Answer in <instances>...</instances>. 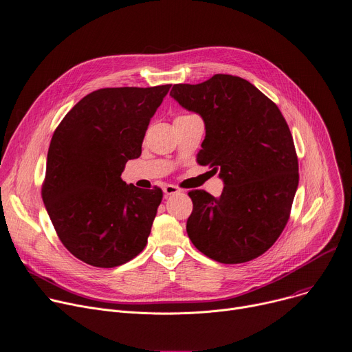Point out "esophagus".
<instances>
[{
	"instance_id": "34e87169",
	"label": "esophagus",
	"mask_w": 352,
	"mask_h": 352,
	"mask_svg": "<svg viewBox=\"0 0 352 352\" xmlns=\"http://www.w3.org/2000/svg\"><path fill=\"white\" fill-rule=\"evenodd\" d=\"M162 191H164V194H166V195H174V194L179 192V188H178V186H175V185L168 184V185L164 186Z\"/></svg>"
}]
</instances>
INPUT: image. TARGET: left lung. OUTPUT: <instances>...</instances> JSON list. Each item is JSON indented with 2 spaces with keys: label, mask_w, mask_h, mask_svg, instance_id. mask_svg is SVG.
Instances as JSON below:
<instances>
[{
  "label": "left lung",
  "mask_w": 352,
  "mask_h": 352,
  "mask_svg": "<svg viewBox=\"0 0 352 352\" xmlns=\"http://www.w3.org/2000/svg\"><path fill=\"white\" fill-rule=\"evenodd\" d=\"M170 96L198 113L205 140L197 161L223 181L219 198L197 190L186 232L194 246L219 263L263 254L283 232L298 185V161L282 111L250 82L214 75L174 85Z\"/></svg>",
  "instance_id": "left-lung-1"
}]
</instances>
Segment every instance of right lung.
<instances>
[{
	"instance_id": "1",
	"label": "right lung",
	"mask_w": 352,
	"mask_h": 352,
	"mask_svg": "<svg viewBox=\"0 0 352 352\" xmlns=\"http://www.w3.org/2000/svg\"><path fill=\"white\" fill-rule=\"evenodd\" d=\"M170 87L91 91L52 135L42 199L63 246L90 266L124 265L147 245L162 191L127 185L122 173Z\"/></svg>"
}]
</instances>
